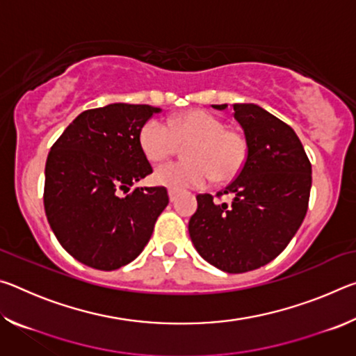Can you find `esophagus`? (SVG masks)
I'll use <instances>...</instances> for the list:
<instances>
[{"label":"esophagus","instance_id":"1","mask_svg":"<svg viewBox=\"0 0 356 356\" xmlns=\"http://www.w3.org/2000/svg\"><path fill=\"white\" fill-rule=\"evenodd\" d=\"M168 196H170V201H171V202L176 201V193H174L172 190L168 191Z\"/></svg>","mask_w":356,"mask_h":356}]
</instances>
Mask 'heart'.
I'll list each match as a JSON object with an SVG mask.
<instances>
[{
    "mask_svg": "<svg viewBox=\"0 0 356 356\" xmlns=\"http://www.w3.org/2000/svg\"><path fill=\"white\" fill-rule=\"evenodd\" d=\"M190 160L171 161L155 170L159 185L174 191L201 188L210 180L229 182L242 168L248 155L245 138L227 130L222 119L212 113L195 110L176 116L168 124L159 118L149 119L140 131L143 152L150 161H161L174 155L180 144H188Z\"/></svg>",
    "mask_w": 356,
    "mask_h": 356,
    "instance_id": "obj_1",
    "label": "heart"
}]
</instances>
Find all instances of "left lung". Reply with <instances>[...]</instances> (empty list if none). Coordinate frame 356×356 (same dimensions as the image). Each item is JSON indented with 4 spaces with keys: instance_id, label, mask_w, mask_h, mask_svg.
<instances>
[{
    "instance_id": "1",
    "label": "left lung",
    "mask_w": 356,
    "mask_h": 356,
    "mask_svg": "<svg viewBox=\"0 0 356 356\" xmlns=\"http://www.w3.org/2000/svg\"><path fill=\"white\" fill-rule=\"evenodd\" d=\"M225 110L227 105H212ZM248 155L237 177L218 193L197 195L191 242L202 259L227 273L256 270L280 254L308 210L311 163L292 127L254 104H234Z\"/></svg>"
}]
</instances>
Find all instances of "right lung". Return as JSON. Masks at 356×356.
Here are the masks:
<instances>
[{"label": "right lung", "mask_w": 356, "mask_h": 356, "mask_svg": "<svg viewBox=\"0 0 356 356\" xmlns=\"http://www.w3.org/2000/svg\"><path fill=\"white\" fill-rule=\"evenodd\" d=\"M160 111L130 104L83 111L48 154L47 220L63 248L88 267L110 272L136 259L170 202L165 186L128 192L152 172L140 131Z\"/></svg>", "instance_id": "obj_1"}]
</instances>
